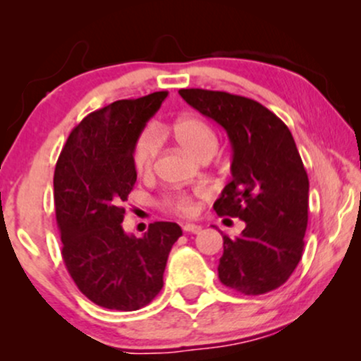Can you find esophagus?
I'll list each match as a JSON object with an SVG mask.
<instances>
[{
    "label": "esophagus",
    "instance_id": "1",
    "mask_svg": "<svg viewBox=\"0 0 361 361\" xmlns=\"http://www.w3.org/2000/svg\"><path fill=\"white\" fill-rule=\"evenodd\" d=\"M183 231H185V233H190V234H198L202 231V227L197 226V224H185Z\"/></svg>",
    "mask_w": 361,
    "mask_h": 361
}]
</instances>
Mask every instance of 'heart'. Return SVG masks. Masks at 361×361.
Returning <instances> with one entry per match:
<instances>
[{
  "instance_id": "1",
  "label": "heart",
  "mask_w": 361,
  "mask_h": 361,
  "mask_svg": "<svg viewBox=\"0 0 361 361\" xmlns=\"http://www.w3.org/2000/svg\"><path fill=\"white\" fill-rule=\"evenodd\" d=\"M171 130L173 135L181 147L186 149L190 154L202 157L207 152L217 149V137L214 130L204 118L195 117V115H186V117L178 118L171 128L164 127H146L135 139L132 146V166L135 173L140 176H147L152 171L156 163V157L161 151V135L168 134ZM202 192L186 193V192H171L161 198L159 205L163 210L171 214L183 215V217H192L197 214V202L195 197H202Z\"/></svg>"
}]
</instances>
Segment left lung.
Wrapping results in <instances>:
<instances>
[{"label":"left lung","mask_w":361,"mask_h":361,"mask_svg":"<svg viewBox=\"0 0 361 361\" xmlns=\"http://www.w3.org/2000/svg\"><path fill=\"white\" fill-rule=\"evenodd\" d=\"M180 94L226 128L233 144V180L214 210L246 227L234 239L222 235L219 280L244 295L271 292L299 264L309 221V178L292 132L251 98L200 88Z\"/></svg>","instance_id":"obj_1"}]
</instances>
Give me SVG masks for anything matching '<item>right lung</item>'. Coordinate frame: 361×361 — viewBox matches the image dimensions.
I'll use <instances>...</instances> for the list:
<instances>
[{
  "label": "right lung",
  "instance_id": "right-lung-1",
  "mask_svg": "<svg viewBox=\"0 0 361 361\" xmlns=\"http://www.w3.org/2000/svg\"><path fill=\"white\" fill-rule=\"evenodd\" d=\"M168 91L118 100L91 111L73 128L54 171V205L69 275L91 302L137 310L163 288L175 222H154L142 238L123 233V204L137 173L132 146Z\"/></svg>",
  "mask_w": 361,
  "mask_h": 361
}]
</instances>
